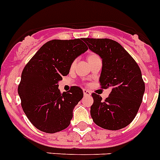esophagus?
<instances>
[{
	"instance_id": "1",
	"label": "esophagus",
	"mask_w": 160,
	"mask_h": 160,
	"mask_svg": "<svg viewBox=\"0 0 160 160\" xmlns=\"http://www.w3.org/2000/svg\"><path fill=\"white\" fill-rule=\"evenodd\" d=\"M83 92H84V95L85 97H90L91 96V92H89L88 90H87V89H84V90H83Z\"/></svg>"
}]
</instances>
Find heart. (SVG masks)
I'll return each mask as SVG.
<instances>
[{"label": "heart", "instance_id": "heart-1", "mask_svg": "<svg viewBox=\"0 0 160 160\" xmlns=\"http://www.w3.org/2000/svg\"><path fill=\"white\" fill-rule=\"evenodd\" d=\"M95 56H96V55L92 54V55H90V56H89V57H88V58H92V57H95Z\"/></svg>", "mask_w": 160, "mask_h": 160}]
</instances>
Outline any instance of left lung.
<instances>
[{
    "instance_id": "8db88e82",
    "label": "left lung",
    "mask_w": 160,
    "mask_h": 160,
    "mask_svg": "<svg viewBox=\"0 0 160 160\" xmlns=\"http://www.w3.org/2000/svg\"><path fill=\"white\" fill-rule=\"evenodd\" d=\"M83 41L102 58L99 81L102 88L111 90L105 101L100 95L92 93L91 117L101 128L121 129L133 120L142 102L145 83L142 72L131 55L116 41L92 38Z\"/></svg>"
}]
</instances>
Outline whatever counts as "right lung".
Here are the masks:
<instances>
[{
	"mask_svg": "<svg viewBox=\"0 0 160 160\" xmlns=\"http://www.w3.org/2000/svg\"><path fill=\"white\" fill-rule=\"evenodd\" d=\"M87 50L81 39L52 40L25 66L18 92L24 113L37 129L54 133L69 126L84 93L80 87L73 86L62 94L58 82L69 74L76 58Z\"/></svg>",
	"mask_w": 160,
	"mask_h": 160,
	"instance_id": "add662e5",
	"label": "right lung"
}]
</instances>
